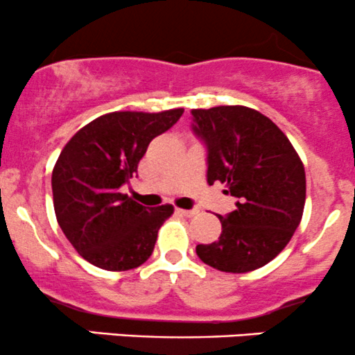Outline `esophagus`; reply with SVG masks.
I'll list each match as a JSON object with an SVG mask.
<instances>
[{"mask_svg":"<svg viewBox=\"0 0 355 355\" xmlns=\"http://www.w3.org/2000/svg\"><path fill=\"white\" fill-rule=\"evenodd\" d=\"M177 212L180 214V216H184V217H193V216H196V214H198V210H197V209H192V210L177 209Z\"/></svg>","mask_w":355,"mask_h":355,"instance_id":"obj_1","label":"esophagus"}]
</instances>
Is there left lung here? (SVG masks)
Here are the masks:
<instances>
[{
	"mask_svg": "<svg viewBox=\"0 0 355 355\" xmlns=\"http://www.w3.org/2000/svg\"><path fill=\"white\" fill-rule=\"evenodd\" d=\"M192 130L207 146V182L229 187L236 210L219 216L222 232L197 256L225 272L254 271L275 259L305 207V168L286 135L246 106L192 109Z\"/></svg>",
	"mask_w": 355,
	"mask_h": 355,
	"instance_id": "1",
	"label": "left lung"
}]
</instances>
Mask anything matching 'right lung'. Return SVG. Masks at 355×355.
Instances as JSON below:
<instances>
[{"mask_svg": "<svg viewBox=\"0 0 355 355\" xmlns=\"http://www.w3.org/2000/svg\"><path fill=\"white\" fill-rule=\"evenodd\" d=\"M182 114V107L109 112L85 124L62 150L52 171L57 222L76 251L101 270H133L153 252L173 205L145 207L119 189L136 175L151 139Z\"/></svg>", "mask_w": 355, "mask_h": 355, "instance_id": "1", "label": "right lung"}]
</instances>
